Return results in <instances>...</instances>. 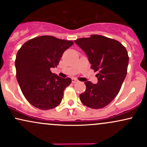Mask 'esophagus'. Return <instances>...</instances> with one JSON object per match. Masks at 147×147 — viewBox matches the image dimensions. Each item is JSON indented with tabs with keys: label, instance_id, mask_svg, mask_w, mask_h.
<instances>
[{
	"label": "esophagus",
	"instance_id": "obj_1",
	"mask_svg": "<svg viewBox=\"0 0 147 147\" xmlns=\"http://www.w3.org/2000/svg\"><path fill=\"white\" fill-rule=\"evenodd\" d=\"M72 83H77V82H79V80H78V79H75V78H72Z\"/></svg>",
	"mask_w": 147,
	"mask_h": 147
}]
</instances>
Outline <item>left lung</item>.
I'll return each mask as SVG.
<instances>
[{
	"label": "left lung",
	"mask_w": 147,
	"mask_h": 147,
	"mask_svg": "<svg viewBox=\"0 0 147 147\" xmlns=\"http://www.w3.org/2000/svg\"><path fill=\"white\" fill-rule=\"evenodd\" d=\"M88 57L91 69L98 72L97 84L85 82L86 89L79 96L85 106L99 109L109 105L120 90L127 73L129 57L120 42L101 35L75 41Z\"/></svg>",
	"instance_id": "8db88e82"
}]
</instances>
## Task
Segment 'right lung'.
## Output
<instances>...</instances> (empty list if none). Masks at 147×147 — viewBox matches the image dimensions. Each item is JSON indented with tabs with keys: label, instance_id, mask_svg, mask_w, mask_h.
<instances>
[{
	"label": "right lung",
	"instance_id": "right-lung-1",
	"mask_svg": "<svg viewBox=\"0 0 147 147\" xmlns=\"http://www.w3.org/2000/svg\"><path fill=\"white\" fill-rule=\"evenodd\" d=\"M74 44L52 36L29 40L18 50L15 60L16 79L23 95L33 106L41 110L57 107L71 79L55 75L50 68L59 64L63 52Z\"/></svg>",
	"mask_w": 147,
	"mask_h": 147
}]
</instances>
